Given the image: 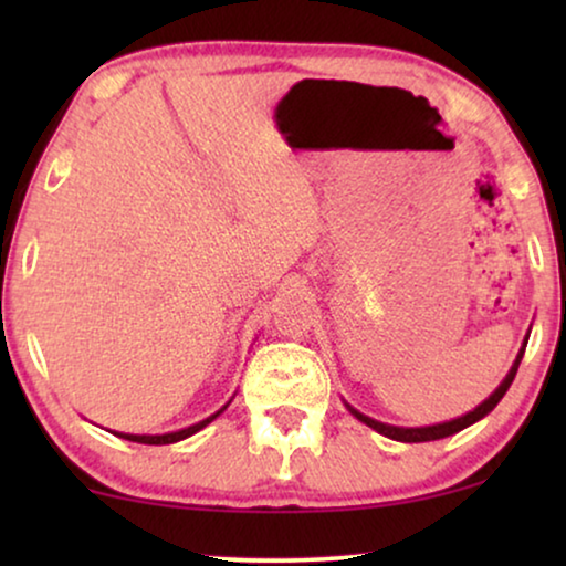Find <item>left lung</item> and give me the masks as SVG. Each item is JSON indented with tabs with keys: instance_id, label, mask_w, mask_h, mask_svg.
<instances>
[{
	"instance_id": "obj_1",
	"label": "left lung",
	"mask_w": 566,
	"mask_h": 566,
	"mask_svg": "<svg viewBox=\"0 0 566 566\" xmlns=\"http://www.w3.org/2000/svg\"><path fill=\"white\" fill-rule=\"evenodd\" d=\"M523 353H525V347H523L521 353H517L513 368H510V374L505 376V381H502V384L497 386V391H494L492 397L486 399V401H482V405H479V407L474 409V412L463 415V417H459V420H451V422H443V424H430V428H394V424H384V422L370 420V417L360 415L358 409H350V412H353L355 417H358L360 422H366L368 428H374L376 432H381V436L391 438V440H401V443H424V440L448 438V436H453V432H459V430H463V428H469V424H474L476 420H482L484 415H490L492 409L497 407V401H500L502 397H505V391L510 389V384H513V378H515V374H517V366H521V360H523Z\"/></svg>"
}]
</instances>
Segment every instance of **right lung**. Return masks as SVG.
<instances>
[{
	"label": "right lung",
	"instance_id": "obj_1",
	"mask_svg": "<svg viewBox=\"0 0 566 566\" xmlns=\"http://www.w3.org/2000/svg\"><path fill=\"white\" fill-rule=\"evenodd\" d=\"M221 415V409L216 415H211L208 417V420H203V422H198V424H190V428H185V430H177V432H167V436H120V438H126V440H134V443H144V446H167V443H177V440H185V438H190L192 432H198V430H203L208 422H213L216 417Z\"/></svg>",
	"mask_w": 566,
	"mask_h": 566
}]
</instances>
